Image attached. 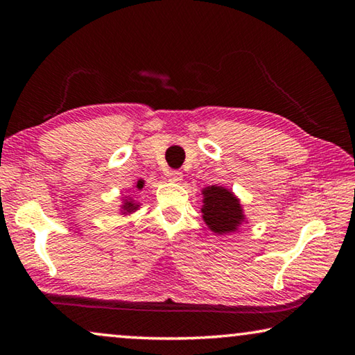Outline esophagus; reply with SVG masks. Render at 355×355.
Returning <instances> with one entry per match:
<instances>
[{"label": "esophagus", "mask_w": 355, "mask_h": 355, "mask_svg": "<svg viewBox=\"0 0 355 355\" xmlns=\"http://www.w3.org/2000/svg\"><path fill=\"white\" fill-rule=\"evenodd\" d=\"M167 178H169L171 182H182L183 173L180 171H169L167 172Z\"/></svg>", "instance_id": "1"}]
</instances>
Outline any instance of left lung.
Listing matches in <instances>:
<instances>
[{"label":"left lung","mask_w":355,"mask_h":355,"mask_svg":"<svg viewBox=\"0 0 355 355\" xmlns=\"http://www.w3.org/2000/svg\"><path fill=\"white\" fill-rule=\"evenodd\" d=\"M203 220L207 222L209 230L218 235L238 230L244 220L241 203L233 196L232 191L220 186H208L203 189Z\"/></svg>","instance_id":"8db88e82"}]
</instances>
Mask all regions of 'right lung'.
Wrapping results in <instances>:
<instances>
[{"label": "right lung", "instance_id": "obj_1", "mask_svg": "<svg viewBox=\"0 0 355 355\" xmlns=\"http://www.w3.org/2000/svg\"><path fill=\"white\" fill-rule=\"evenodd\" d=\"M136 188H137V189H142V188H144V182H142V180H139V182H137ZM137 207H139V205H136L135 200H131V199L125 200V203H123V209H125V213H131V211H135V209H137Z\"/></svg>", "mask_w": 355, "mask_h": 355}]
</instances>
